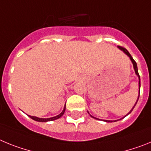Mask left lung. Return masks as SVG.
<instances>
[{"label": "left lung", "mask_w": 151, "mask_h": 151, "mask_svg": "<svg viewBox=\"0 0 151 151\" xmlns=\"http://www.w3.org/2000/svg\"><path fill=\"white\" fill-rule=\"evenodd\" d=\"M118 47L119 49H120L121 50H122V51L124 52V53H125V54H126V55L128 56V57H129V58H130V60H131V61H132V64H133V67H134V72H135V74L137 75V76H138V79H139V83H138V85H139V95H140V88H141V81H140V76H139V74H138V66H137V63H136V62L135 61H134V60L132 58V56H131V54H129V52L127 50H126V49L125 48H124V47H120V46H118ZM139 95H138V99H137V101H136V103H135V104L134 105V106H133L132 107V110H130V112H129V113H128L127 115L126 116H128L129 114V113H132V111L133 110V109H134V106H135V105H136V104H137V102H138V99H139ZM92 117V118H94V119H97V118H95V117H94V116H92L91 115H90ZM124 116V117H125ZM123 117V118H124ZM123 118H122V119H123ZM105 122H113V121H110V120H104ZM114 122H116V120H114Z\"/></svg>", "instance_id": "left-lung-1"}]
</instances>
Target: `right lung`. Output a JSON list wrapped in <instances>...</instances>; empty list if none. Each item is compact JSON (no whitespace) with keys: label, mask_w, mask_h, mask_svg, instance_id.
<instances>
[{"label":"right lung","mask_w":151,"mask_h":151,"mask_svg":"<svg viewBox=\"0 0 151 151\" xmlns=\"http://www.w3.org/2000/svg\"><path fill=\"white\" fill-rule=\"evenodd\" d=\"M65 110H66V104H65V106H64V108H63V111L60 113L59 115H57V116H54V117H51V118L44 119V118H38V117L33 116H29V115H28V116H29L31 119H32L33 120H35V121H37V122H49V121L55 120V119H57L60 118V117L63 115L64 113H65Z\"/></svg>","instance_id":"1"}]
</instances>
